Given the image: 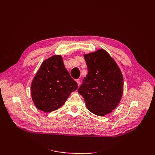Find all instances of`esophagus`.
<instances>
[{
    "mask_svg": "<svg viewBox=\"0 0 155 155\" xmlns=\"http://www.w3.org/2000/svg\"><path fill=\"white\" fill-rule=\"evenodd\" d=\"M76 82H77V83H78V86L80 85V80H79V79H76Z\"/></svg>",
    "mask_w": 155,
    "mask_h": 155,
    "instance_id": "esophagus-1",
    "label": "esophagus"
}]
</instances>
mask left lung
Returning <instances> with one entry per match:
<instances>
[{"mask_svg":"<svg viewBox=\"0 0 155 155\" xmlns=\"http://www.w3.org/2000/svg\"><path fill=\"white\" fill-rule=\"evenodd\" d=\"M88 74L78 89L87 109L104 116L120 103L123 94L124 78L115 61L104 49L84 55Z\"/></svg>","mask_w":155,"mask_h":155,"instance_id":"obj_1","label":"left lung"}]
</instances>
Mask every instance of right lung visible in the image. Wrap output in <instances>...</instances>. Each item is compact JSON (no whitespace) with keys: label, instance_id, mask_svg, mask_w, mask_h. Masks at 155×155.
I'll list each match as a JSON object with an SVG mask.
<instances>
[{"label":"right lung","instance_id":"add662e5","mask_svg":"<svg viewBox=\"0 0 155 155\" xmlns=\"http://www.w3.org/2000/svg\"><path fill=\"white\" fill-rule=\"evenodd\" d=\"M78 84L64 67L61 56L54 55L45 60L31 85L32 100L37 109L45 112L58 109Z\"/></svg>","mask_w":155,"mask_h":155}]
</instances>
